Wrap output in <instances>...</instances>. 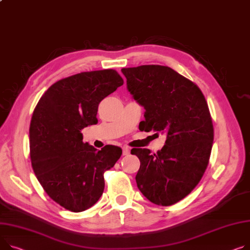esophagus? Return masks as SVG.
<instances>
[{
	"label": "esophagus",
	"mask_w": 250,
	"mask_h": 250,
	"mask_svg": "<svg viewBox=\"0 0 250 250\" xmlns=\"http://www.w3.org/2000/svg\"><path fill=\"white\" fill-rule=\"evenodd\" d=\"M130 153V148L128 146H124L123 147V155L127 156Z\"/></svg>",
	"instance_id": "34e87169"
}]
</instances>
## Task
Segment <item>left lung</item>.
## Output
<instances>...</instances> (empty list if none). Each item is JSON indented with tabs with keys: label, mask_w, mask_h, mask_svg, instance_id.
Returning a JSON list of instances; mask_svg holds the SVG:
<instances>
[{
	"label": "left lung",
	"mask_w": 250,
	"mask_h": 250,
	"mask_svg": "<svg viewBox=\"0 0 250 250\" xmlns=\"http://www.w3.org/2000/svg\"><path fill=\"white\" fill-rule=\"evenodd\" d=\"M122 72L131 97L146 109L142 130L167 137L157 154L131 149L141 162L138 188L154 204L173 205L191 193L207 168L213 125L206 99L195 83L168 66L142 65Z\"/></svg>",
	"instance_id": "1"
}]
</instances>
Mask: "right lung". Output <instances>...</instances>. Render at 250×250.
Masks as SVG:
<instances>
[{
  "instance_id": "1",
  "label": "right lung",
  "mask_w": 250,
  "mask_h": 250,
  "mask_svg": "<svg viewBox=\"0 0 250 250\" xmlns=\"http://www.w3.org/2000/svg\"><path fill=\"white\" fill-rule=\"evenodd\" d=\"M124 84L113 69L81 72L61 79L42 95L30 124V157L34 173L49 197L72 212L93 206L104 193V171L122 148L101 151L83 143L81 130L96 125L98 104Z\"/></svg>"
}]
</instances>
